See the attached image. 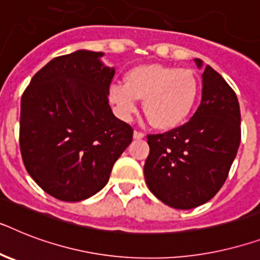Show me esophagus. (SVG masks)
I'll use <instances>...</instances> for the list:
<instances>
[{
	"mask_svg": "<svg viewBox=\"0 0 260 260\" xmlns=\"http://www.w3.org/2000/svg\"><path fill=\"white\" fill-rule=\"evenodd\" d=\"M145 135L143 134V132H140V131H135L134 132V137L135 139H137V140H140V139H144Z\"/></svg>",
	"mask_w": 260,
	"mask_h": 260,
	"instance_id": "esophagus-1",
	"label": "esophagus"
}]
</instances>
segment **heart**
Wrapping results in <instances>:
<instances>
[{
  "mask_svg": "<svg viewBox=\"0 0 260 260\" xmlns=\"http://www.w3.org/2000/svg\"><path fill=\"white\" fill-rule=\"evenodd\" d=\"M200 84L192 69L161 64L137 65L124 76V85L109 88V100L123 119L136 111V100L152 126L171 131L188 119L199 99Z\"/></svg>",
  "mask_w": 260,
  "mask_h": 260,
  "instance_id": "1",
  "label": "heart"
}]
</instances>
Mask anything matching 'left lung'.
<instances>
[{
  "label": "left lung",
  "instance_id": "1",
  "mask_svg": "<svg viewBox=\"0 0 260 260\" xmlns=\"http://www.w3.org/2000/svg\"><path fill=\"white\" fill-rule=\"evenodd\" d=\"M195 62L203 67L200 58ZM202 79V101L188 123L147 136L145 183L157 199L178 210L202 206L218 193L240 144L235 92L210 65Z\"/></svg>",
  "mask_w": 260,
  "mask_h": 260
}]
</instances>
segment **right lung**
<instances>
[{
    "label": "right lung",
    "mask_w": 260,
    "mask_h": 260,
    "mask_svg": "<svg viewBox=\"0 0 260 260\" xmlns=\"http://www.w3.org/2000/svg\"><path fill=\"white\" fill-rule=\"evenodd\" d=\"M103 52L76 50L40 69L21 97L20 149L46 193L81 202L104 188L134 129L108 103L115 68Z\"/></svg>",
    "instance_id": "right-lung-1"
}]
</instances>
